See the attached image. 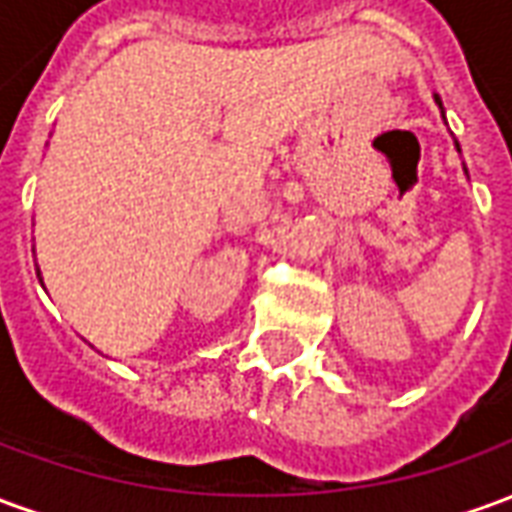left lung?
<instances>
[{"instance_id": "8db88e82", "label": "left lung", "mask_w": 512, "mask_h": 512, "mask_svg": "<svg viewBox=\"0 0 512 512\" xmlns=\"http://www.w3.org/2000/svg\"><path fill=\"white\" fill-rule=\"evenodd\" d=\"M436 104H439V109H441V98H439V95H436ZM455 145H458V142H455ZM458 150H461V147H458Z\"/></svg>"}]
</instances>
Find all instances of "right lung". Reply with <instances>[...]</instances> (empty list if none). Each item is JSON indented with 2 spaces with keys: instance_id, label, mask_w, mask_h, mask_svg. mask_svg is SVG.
Instances as JSON below:
<instances>
[{
  "instance_id": "right-lung-1",
  "label": "right lung",
  "mask_w": 512,
  "mask_h": 512,
  "mask_svg": "<svg viewBox=\"0 0 512 512\" xmlns=\"http://www.w3.org/2000/svg\"><path fill=\"white\" fill-rule=\"evenodd\" d=\"M38 274H40V271H38Z\"/></svg>"
}]
</instances>
